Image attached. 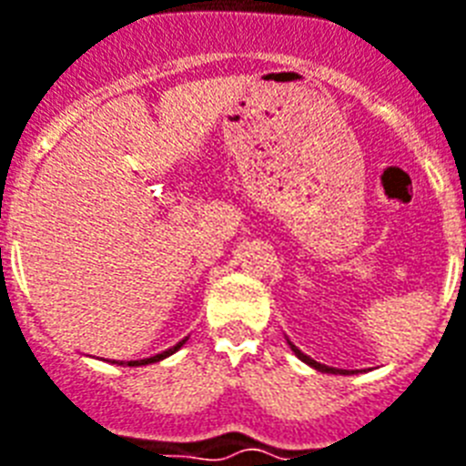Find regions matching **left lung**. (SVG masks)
<instances>
[{
    "label": "left lung",
    "mask_w": 466,
    "mask_h": 466,
    "mask_svg": "<svg viewBox=\"0 0 466 466\" xmlns=\"http://www.w3.org/2000/svg\"><path fill=\"white\" fill-rule=\"evenodd\" d=\"M290 350L296 351V357L300 361H305V364H310L312 369H318V371H325V374H354V371H347V369H335V367H325V364H319V361L310 360L308 354H303V351L298 350L296 344H290Z\"/></svg>",
    "instance_id": "obj_1"
}]
</instances>
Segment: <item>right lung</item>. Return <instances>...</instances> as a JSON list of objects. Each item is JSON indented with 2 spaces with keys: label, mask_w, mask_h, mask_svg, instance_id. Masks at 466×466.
Returning a JSON list of instances; mask_svg holds the SVG:
<instances>
[{
  "label": "right lung",
  "mask_w": 466,
  "mask_h": 466,
  "mask_svg": "<svg viewBox=\"0 0 466 466\" xmlns=\"http://www.w3.org/2000/svg\"><path fill=\"white\" fill-rule=\"evenodd\" d=\"M183 344H186V339H183V342H177L176 347H170V350L161 351V354H156V357H148V360H138V361H112V364H119V367H124V364H127V367H144V364H154V361H161V360H166V357H170V354H173V351L180 350Z\"/></svg>",
  "instance_id": "right-lung-1"
}]
</instances>
